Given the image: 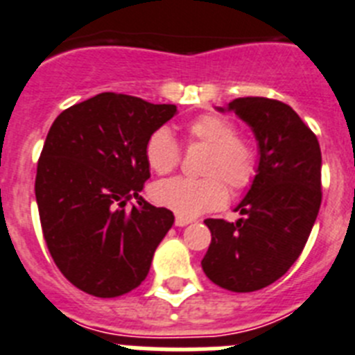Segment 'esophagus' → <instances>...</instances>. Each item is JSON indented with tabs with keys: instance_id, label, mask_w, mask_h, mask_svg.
I'll list each match as a JSON object with an SVG mask.
<instances>
[{
	"instance_id": "34e87169",
	"label": "esophagus",
	"mask_w": 355,
	"mask_h": 355,
	"mask_svg": "<svg viewBox=\"0 0 355 355\" xmlns=\"http://www.w3.org/2000/svg\"><path fill=\"white\" fill-rule=\"evenodd\" d=\"M191 220H187V218H180V216H177V220H175V225L177 227H186V225H189Z\"/></svg>"
}]
</instances>
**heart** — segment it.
<instances>
[{"instance_id":"1","label":"heart","mask_w":355,"mask_h":355,"mask_svg":"<svg viewBox=\"0 0 355 355\" xmlns=\"http://www.w3.org/2000/svg\"><path fill=\"white\" fill-rule=\"evenodd\" d=\"M186 132L189 141L209 146L202 168L207 177L157 182L152 187V198L160 207L191 220L225 205L229 198L225 184L234 193L250 187L257 173V155L254 146L237 135L236 125L220 114H202L187 123ZM144 157L155 173L166 175L180 162V146L171 132L162 126L148 137Z\"/></svg>"}]
</instances>
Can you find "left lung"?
<instances>
[{"label": "left lung", "mask_w": 355, "mask_h": 355, "mask_svg": "<svg viewBox=\"0 0 355 355\" xmlns=\"http://www.w3.org/2000/svg\"><path fill=\"white\" fill-rule=\"evenodd\" d=\"M220 112L250 126L259 148L257 173L230 223L205 220L211 245L205 275L223 289L250 293L273 284L307 243L322 203V152L295 110L270 98H237Z\"/></svg>", "instance_id": "8db88e82"}]
</instances>
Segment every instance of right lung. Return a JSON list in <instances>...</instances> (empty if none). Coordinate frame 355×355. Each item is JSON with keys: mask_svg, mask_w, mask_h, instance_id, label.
Returning a JSON list of instances; mask_svg holds the SVG:
<instances>
[{"mask_svg": "<svg viewBox=\"0 0 355 355\" xmlns=\"http://www.w3.org/2000/svg\"><path fill=\"white\" fill-rule=\"evenodd\" d=\"M175 105L101 92L53 121L37 164L42 234L58 270L92 297L114 298L146 279L173 212L141 196L148 137ZM138 203L125 209L128 199Z\"/></svg>", "mask_w": 355, "mask_h": 355, "instance_id": "right-lung-1", "label": "right lung"}]
</instances>
